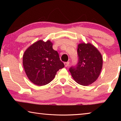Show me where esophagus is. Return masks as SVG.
<instances>
[{
    "mask_svg": "<svg viewBox=\"0 0 121 121\" xmlns=\"http://www.w3.org/2000/svg\"><path fill=\"white\" fill-rule=\"evenodd\" d=\"M64 64H65V67H68L69 64V62H65L64 63Z\"/></svg>",
    "mask_w": 121,
    "mask_h": 121,
    "instance_id": "1",
    "label": "esophagus"
}]
</instances>
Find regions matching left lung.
Masks as SVG:
<instances>
[{"mask_svg":"<svg viewBox=\"0 0 121 121\" xmlns=\"http://www.w3.org/2000/svg\"><path fill=\"white\" fill-rule=\"evenodd\" d=\"M78 62L71 67L69 71L73 79L79 84L87 86L97 80L101 73L103 60L101 53L90 43L78 45Z\"/></svg>","mask_w":121,"mask_h":121,"instance_id":"1","label":"left lung"}]
</instances>
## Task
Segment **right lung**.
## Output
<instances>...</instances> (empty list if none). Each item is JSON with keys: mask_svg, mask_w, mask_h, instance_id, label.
<instances>
[{"mask_svg": "<svg viewBox=\"0 0 121 121\" xmlns=\"http://www.w3.org/2000/svg\"><path fill=\"white\" fill-rule=\"evenodd\" d=\"M50 40H39L30 45L23 56V65L29 80L35 84H48L59 69L65 67Z\"/></svg>", "mask_w": 121, "mask_h": 121, "instance_id": "1", "label": "right lung"}]
</instances>
